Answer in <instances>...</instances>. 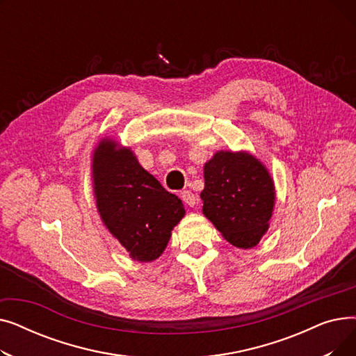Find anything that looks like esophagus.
I'll return each mask as SVG.
<instances>
[{"mask_svg":"<svg viewBox=\"0 0 356 356\" xmlns=\"http://www.w3.org/2000/svg\"><path fill=\"white\" fill-rule=\"evenodd\" d=\"M181 199L191 208L196 207V203H197V196L192 191H183L181 192Z\"/></svg>","mask_w":356,"mask_h":356,"instance_id":"34e87169","label":"esophagus"}]
</instances>
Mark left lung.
Segmentation results:
<instances>
[{"instance_id": "left-lung-1", "label": "left lung", "mask_w": 356, "mask_h": 356, "mask_svg": "<svg viewBox=\"0 0 356 356\" xmlns=\"http://www.w3.org/2000/svg\"><path fill=\"white\" fill-rule=\"evenodd\" d=\"M203 215L238 248L255 247L268 229L274 184L254 156L219 152L204 164Z\"/></svg>"}]
</instances>
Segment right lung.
Masks as SVG:
<instances>
[{
	"mask_svg": "<svg viewBox=\"0 0 356 356\" xmlns=\"http://www.w3.org/2000/svg\"><path fill=\"white\" fill-rule=\"evenodd\" d=\"M92 168L97 207L109 232L134 259L159 258L184 215L181 200L111 140L97 147Z\"/></svg>",
	"mask_w": 356,
	"mask_h": 356,
	"instance_id": "right-lung-1",
	"label": "right lung"
}]
</instances>
